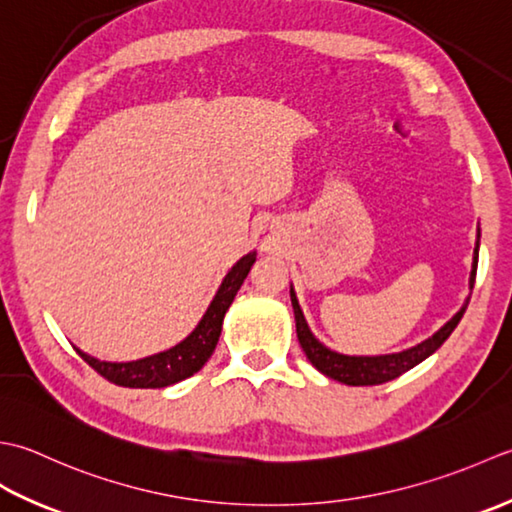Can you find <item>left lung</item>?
<instances>
[{
  "mask_svg": "<svg viewBox=\"0 0 512 512\" xmlns=\"http://www.w3.org/2000/svg\"><path fill=\"white\" fill-rule=\"evenodd\" d=\"M477 249H479V243L473 252V269H471V280H468L471 289L475 285V274H477V254H479ZM289 294H291V307H294V316H296L298 342H300L302 351H305V356L320 373H325L327 378L338 380L342 384H349V387H373V384L395 380V378H400L402 373L413 369L415 364H420L422 360L429 358L431 353L440 349L444 340L451 336L453 329L457 327V322H460L464 316L468 300H471V298H466L464 307L457 311V314L448 320L440 331L433 333L429 340L415 344V347H411V349L400 351V353H389V356H342V353L331 351L320 340H316V336L311 333V329L307 325L305 316H302V309L298 305L294 287H291Z\"/></svg>",
  "mask_w": 512,
  "mask_h": 512,
  "instance_id": "left-lung-1",
  "label": "left lung"
}]
</instances>
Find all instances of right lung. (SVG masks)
<instances>
[{
    "mask_svg": "<svg viewBox=\"0 0 512 512\" xmlns=\"http://www.w3.org/2000/svg\"><path fill=\"white\" fill-rule=\"evenodd\" d=\"M254 263L256 252H249L227 271V276L223 278V283L218 287L212 305L207 307L201 322H198L190 336L176 344V347L132 362H103L77 349L79 356L108 382L117 384V387L163 389L190 378V375L203 369V364L210 360L214 353L216 342L221 338L223 318Z\"/></svg>",
    "mask_w": 512,
    "mask_h": 512,
    "instance_id": "add662e5",
    "label": "right lung"
}]
</instances>
